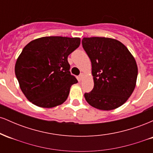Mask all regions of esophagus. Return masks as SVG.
Returning a JSON list of instances; mask_svg holds the SVG:
<instances>
[{"label":"esophagus","instance_id":"esophagus-1","mask_svg":"<svg viewBox=\"0 0 153 153\" xmlns=\"http://www.w3.org/2000/svg\"><path fill=\"white\" fill-rule=\"evenodd\" d=\"M83 78H84L83 73H81V74L79 75V80H82V79H83Z\"/></svg>","mask_w":153,"mask_h":153}]
</instances>
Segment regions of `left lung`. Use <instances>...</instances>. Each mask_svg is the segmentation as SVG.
Here are the masks:
<instances>
[{
	"mask_svg": "<svg viewBox=\"0 0 153 153\" xmlns=\"http://www.w3.org/2000/svg\"><path fill=\"white\" fill-rule=\"evenodd\" d=\"M82 45L91 59L94 87L84 94L91 106L109 111L124 104L134 91L137 65L128 49L114 39L84 37Z\"/></svg>",
	"mask_w": 153,
	"mask_h": 153,
	"instance_id": "left-lung-1",
	"label": "left lung"
}]
</instances>
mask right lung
I'll return each instance as SVG.
<instances>
[{
	"label": "right lung",
	"instance_id": "obj_1",
	"mask_svg": "<svg viewBox=\"0 0 153 153\" xmlns=\"http://www.w3.org/2000/svg\"><path fill=\"white\" fill-rule=\"evenodd\" d=\"M80 39L45 36L26 45L17 59L15 74L23 94L36 106L52 108L68 99L78 80L70 72L68 57Z\"/></svg>",
	"mask_w": 153,
	"mask_h": 153
}]
</instances>
